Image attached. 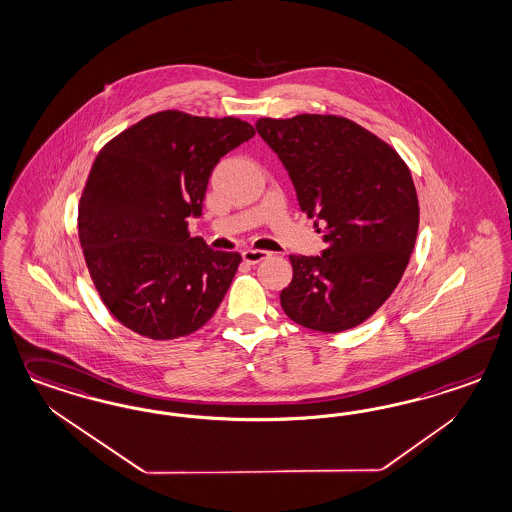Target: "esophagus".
<instances>
[{
	"instance_id": "1",
	"label": "esophagus",
	"mask_w": 512,
	"mask_h": 512,
	"mask_svg": "<svg viewBox=\"0 0 512 512\" xmlns=\"http://www.w3.org/2000/svg\"><path fill=\"white\" fill-rule=\"evenodd\" d=\"M269 256H271V252H267V250H256V248L243 250V260H245L248 265L260 264L262 260L269 258Z\"/></svg>"
}]
</instances>
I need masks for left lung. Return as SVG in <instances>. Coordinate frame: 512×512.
Masks as SVG:
<instances>
[{
	"mask_svg": "<svg viewBox=\"0 0 512 512\" xmlns=\"http://www.w3.org/2000/svg\"><path fill=\"white\" fill-rule=\"evenodd\" d=\"M256 130L281 158L299 209L316 218L326 243L320 256H290L284 313L322 333L360 326L392 296L411 260L420 209L409 167L343 116L260 118Z\"/></svg>",
	"mask_w": 512,
	"mask_h": 512,
	"instance_id": "1",
	"label": "left lung"
}]
</instances>
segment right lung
Masks as SVG:
<instances>
[{
    "mask_svg": "<svg viewBox=\"0 0 512 512\" xmlns=\"http://www.w3.org/2000/svg\"><path fill=\"white\" fill-rule=\"evenodd\" d=\"M235 116L160 111L99 150L79 201V241L101 301L143 337L167 341L215 314L241 264L192 237L209 177L254 137Z\"/></svg>",
    "mask_w": 512,
    "mask_h": 512,
    "instance_id": "1",
    "label": "right lung"
}]
</instances>
